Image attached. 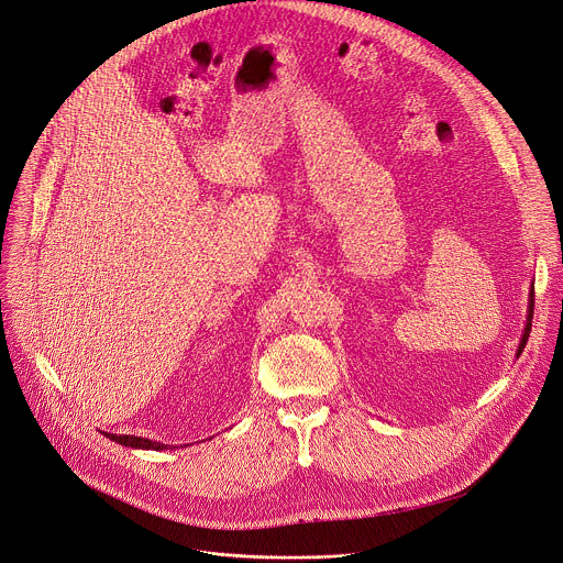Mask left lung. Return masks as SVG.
<instances>
[{"label":"left lung","mask_w":563,"mask_h":563,"mask_svg":"<svg viewBox=\"0 0 563 563\" xmlns=\"http://www.w3.org/2000/svg\"><path fill=\"white\" fill-rule=\"evenodd\" d=\"M532 312H534V285H532V289H530V300H528V321H526V328H523V334H521V343H519L517 356L523 352V347H526V343H528L530 328H532Z\"/></svg>","instance_id":"obj_1"}]
</instances>
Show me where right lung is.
Returning a JSON list of instances; mask_svg holds the SVG:
<instances>
[{
  "mask_svg": "<svg viewBox=\"0 0 563 563\" xmlns=\"http://www.w3.org/2000/svg\"><path fill=\"white\" fill-rule=\"evenodd\" d=\"M110 440L130 446V449H152V451H166L170 449V444L164 442H155V440H147V438H136V435H117V433H106Z\"/></svg>",
  "mask_w": 563,
  "mask_h": 563,
  "instance_id": "1",
  "label": "right lung"
}]
</instances>
